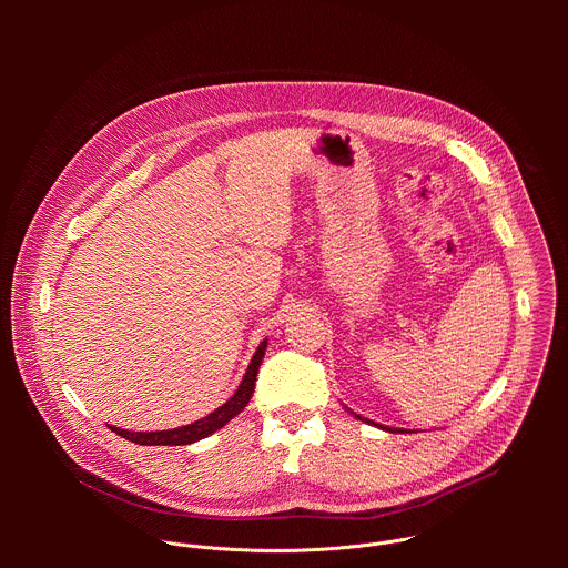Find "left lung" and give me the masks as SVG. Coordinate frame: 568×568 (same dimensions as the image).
<instances>
[{
    "label": "left lung",
    "mask_w": 568,
    "mask_h": 568,
    "mask_svg": "<svg viewBox=\"0 0 568 568\" xmlns=\"http://www.w3.org/2000/svg\"><path fill=\"white\" fill-rule=\"evenodd\" d=\"M357 418H359V420H364L362 416H357ZM366 423H371V420H366ZM377 427H379V425H377ZM382 429H386V427H382ZM386 432H395V429H386Z\"/></svg>",
    "instance_id": "8db88e82"
}]
</instances>
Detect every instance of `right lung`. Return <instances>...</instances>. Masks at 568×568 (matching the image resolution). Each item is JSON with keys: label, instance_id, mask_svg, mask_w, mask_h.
I'll return each mask as SVG.
<instances>
[{"label": "right lung", "instance_id": "1", "mask_svg": "<svg viewBox=\"0 0 568 568\" xmlns=\"http://www.w3.org/2000/svg\"><path fill=\"white\" fill-rule=\"evenodd\" d=\"M265 351H267V339L261 342L258 351L254 353V357L250 362V368H247L245 377H242L237 390L222 404V407H217L206 418L195 420V423L184 425V427H178V429H166V432H128V429H119V427H112V425H110V429L114 434H119L121 438L132 440L136 445H191L195 440H202V438L211 436L213 432L222 429L231 418H235L250 404V399L254 395V386H256V375H258V368H261L263 357H265Z\"/></svg>", "mask_w": 568, "mask_h": 568}]
</instances>
